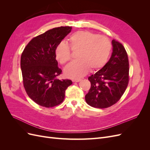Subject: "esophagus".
Instances as JSON below:
<instances>
[{"label": "esophagus", "mask_w": 150, "mask_h": 150, "mask_svg": "<svg viewBox=\"0 0 150 150\" xmlns=\"http://www.w3.org/2000/svg\"><path fill=\"white\" fill-rule=\"evenodd\" d=\"M81 79H72V82L73 83H78L79 81H81Z\"/></svg>", "instance_id": "esophagus-1"}]
</instances>
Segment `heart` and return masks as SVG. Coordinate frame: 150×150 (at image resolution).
<instances>
[{
	"instance_id": "heart-1",
	"label": "heart",
	"mask_w": 150,
	"mask_h": 150,
	"mask_svg": "<svg viewBox=\"0 0 150 150\" xmlns=\"http://www.w3.org/2000/svg\"><path fill=\"white\" fill-rule=\"evenodd\" d=\"M71 49L78 60L71 62L64 69L67 78L78 79L91 71L102 68L108 61L111 50L110 40L105 36L89 31H78L69 37ZM55 57L61 64L71 60V49L67 43L61 42L55 48Z\"/></svg>"
}]
</instances>
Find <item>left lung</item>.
<instances>
[{"instance_id":"left-lung-1","label":"left lung","mask_w":150,"mask_h":150,"mask_svg":"<svg viewBox=\"0 0 150 150\" xmlns=\"http://www.w3.org/2000/svg\"><path fill=\"white\" fill-rule=\"evenodd\" d=\"M112 52L101 69L88 78L91 88L85 96L89 106L106 108L118 101L129 82L128 54L122 44L112 40Z\"/></svg>"}]
</instances>
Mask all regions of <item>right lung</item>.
Instances as JSON below:
<instances>
[{
    "mask_svg": "<svg viewBox=\"0 0 150 150\" xmlns=\"http://www.w3.org/2000/svg\"><path fill=\"white\" fill-rule=\"evenodd\" d=\"M71 27L50 29L34 38L21 58L23 84L29 97L39 105L51 108L61 104L65 91L72 84L69 79L59 80L62 70L55 57V48L71 33Z\"/></svg>",
    "mask_w": 150,
    "mask_h": 150,
    "instance_id": "right-lung-1",
    "label": "right lung"
}]
</instances>
